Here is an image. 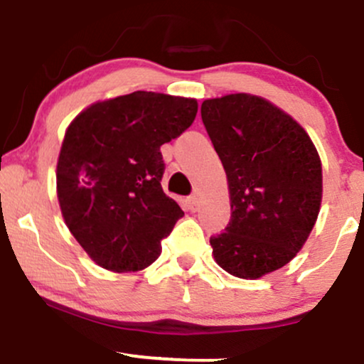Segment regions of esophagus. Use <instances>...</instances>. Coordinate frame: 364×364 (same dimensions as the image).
Returning <instances> with one entry per match:
<instances>
[{"mask_svg":"<svg viewBox=\"0 0 364 364\" xmlns=\"http://www.w3.org/2000/svg\"><path fill=\"white\" fill-rule=\"evenodd\" d=\"M187 208H189L192 213L198 211V208H199V198H198V196L192 194V196H189V198H187Z\"/></svg>","mask_w":364,"mask_h":364,"instance_id":"34e87169","label":"esophagus"}]
</instances>
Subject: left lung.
Listing matches in <instances>:
<instances>
[{
  "label": "left lung",
  "mask_w": 364,
  "mask_h": 364,
  "mask_svg": "<svg viewBox=\"0 0 364 364\" xmlns=\"http://www.w3.org/2000/svg\"><path fill=\"white\" fill-rule=\"evenodd\" d=\"M200 117L228 177L232 218L209 238L230 274L257 279L300 252L317 221L322 164L305 129L264 98L204 100Z\"/></svg>",
  "instance_id": "1"
}]
</instances>
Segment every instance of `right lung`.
<instances>
[{"label": "right lung", "instance_id": "1", "mask_svg": "<svg viewBox=\"0 0 364 364\" xmlns=\"http://www.w3.org/2000/svg\"><path fill=\"white\" fill-rule=\"evenodd\" d=\"M198 114L194 98L132 92L97 102L70 124L58 199L73 237L98 266L134 272L155 262L183 211L161 189L160 146Z\"/></svg>", "mask_w": 364, "mask_h": 364}]
</instances>
